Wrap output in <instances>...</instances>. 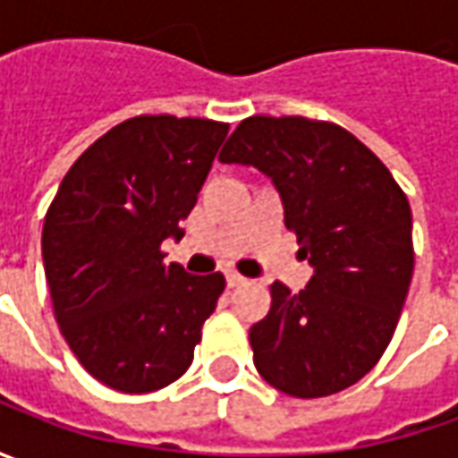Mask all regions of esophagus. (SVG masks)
Segmentation results:
<instances>
[{"mask_svg": "<svg viewBox=\"0 0 458 458\" xmlns=\"http://www.w3.org/2000/svg\"><path fill=\"white\" fill-rule=\"evenodd\" d=\"M244 283H247V280H244L242 275H237V273L226 275V285H229V288H239V285H244Z\"/></svg>", "mask_w": 458, "mask_h": 458, "instance_id": "obj_1", "label": "esophagus"}]
</instances>
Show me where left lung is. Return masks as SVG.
I'll return each mask as SVG.
<instances>
[{"instance_id": "1", "label": "left lung", "mask_w": 458, "mask_h": 458, "mask_svg": "<svg viewBox=\"0 0 458 458\" xmlns=\"http://www.w3.org/2000/svg\"><path fill=\"white\" fill-rule=\"evenodd\" d=\"M219 160L273 181L313 267L301 293L273 283L270 313L250 328L257 372L293 397L342 393L377 364L411 288L405 193L354 134L306 116L244 119Z\"/></svg>"}]
</instances>
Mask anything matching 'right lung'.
I'll return each instance as SVG.
<instances>
[{
  "label": "right lung",
  "mask_w": 458,
  "mask_h": 458,
  "mask_svg": "<svg viewBox=\"0 0 458 458\" xmlns=\"http://www.w3.org/2000/svg\"><path fill=\"white\" fill-rule=\"evenodd\" d=\"M229 124L134 116L98 137L65 173L45 214L43 265L55 318L83 369L119 393L183 375L224 275L165 265L183 237Z\"/></svg>",
  "instance_id": "1"
}]
</instances>
